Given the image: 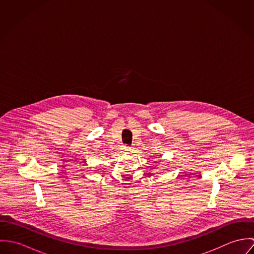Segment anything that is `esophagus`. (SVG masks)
Returning <instances> with one entry per match:
<instances>
[{
  "label": "esophagus",
  "instance_id": "1",
  "mask_svg": "<svg viewBox=\"0 0 254 254\" xmlns=\"http://www.w3.org/2000/svg\"><path fill=\"white\" fill-rule=\"evenodd\" d=\"M123 148H124L125 151H130V149H131V147H130V146H127V145H125Z\"/></svg>",
  "mask_w": 254,
  "mask_h": 254
}]
</instances>
